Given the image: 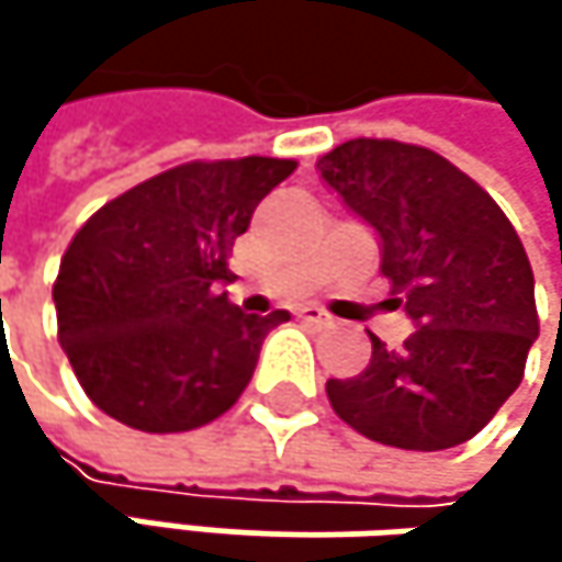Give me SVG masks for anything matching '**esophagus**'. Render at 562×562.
Instances as JSON below:
<instances>
[{
  "label": "esophagus",
  "mask_w": 562,
  "mask_h": 562,
  "mask_svg": "<svg viewBox=\"0 0 562 562\" xmlns=\"http://www.w3.org/2000/svg\"><path fill=\"white\" fill-rule=\"evenodd\" d=\"M295 315H299L302 322H308V325H331V315H328L325 308H318V305H302Z\"/></svg>",
  "instance_id": "1"
}]
</instances>
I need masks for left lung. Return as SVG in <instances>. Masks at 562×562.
<instances>
[{"mask_svg": "<svg viewBox=\"0 0 562 562\" xmlns=\"http://www.w3.org/2000/svg\"><path fill=\"white\" fill-rule=\"evenodd\" d=\"M318 171L381 237L387 302L416 325L403 348L371 335V364L325 384L331 409L396 449L472 439L517 391L540 331L517 231L485 188L423 146L351 139Z\"/></svg>", "mask_w": 562, "mask_h": 562, "instance_id": "obj_1", "label": "left lung"}]
</instances>
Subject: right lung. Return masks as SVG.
Wrapping results in <instances>:
<instances>
[{"instance_id": "1", "label": "right lung", "mask_w": 562, "mask_h": 562, "mask_svg": "<svg viewBox=\"0 0 562 562\" xmlns=\"http://www.w3.org/2000/svg\"><path fill=\"white\" fill-rule=\"evenodd\" d=\"M292 171V159L267 156L184 162L106 201L74 234L52 292L57 341L106 416L184 432L237 403L289 312L260 318L231 305L227 254Z\"/></svg>"}]
</instances>
